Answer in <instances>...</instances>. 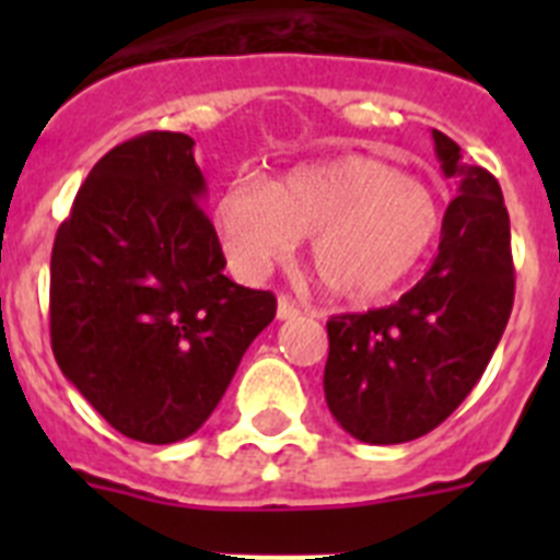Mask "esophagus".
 Returning a JSON list of instances; mask_svg holds the SVG:
<instances>
[{
	"label": "esophagus",
	"instance_id": "esophagus-1",
	"mask_svg": "<svg viewBox=\"0 0 560 560\" xmlns=\"http://www.w3.org/2000/svg\"><path fill=\"white\" fill-rule=\"evenodd\" d=\"M296 314H300V308L294 305V300L280 294V300H277V319H294Z\"/></svg>",
	"mask_w": 560,
	"mask_h": 560
}]
</instances>
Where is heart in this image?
Here are the masks:
<instances>
[{
  "mask_svg": "<svg viewBox=\"0 0 560 560\" xmlns=\"http://www.w3.org/2000/svg\"><path fill=\"white\" fill-rule=\"evenodd\" d=\"M212 224L232 269L255 277L308 237V260L334 300L378 303L432 252L443 210L429 185L373 156H339L271 182L235 179Z\"/></svg>",
  "mask_w": 560,
  "mask_h": 560,
  "instance_id": "obj_1",
  "label": "heart"
}]
</instances>
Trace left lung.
Listing matches in <instances>:
<instances>
[{
  "mask_svg": "<svg viewBox=\"0 0 560 560\" xmlns=\"http://www.w3.org/2000/svg\"><path fill=\"white\" fill-rule=\"evenodd\" d=\"M448 179L438 257L395 305L328 319L325 400L345 432L393 446L438 429L482 378L511 319L516 271L502 187L432 131Z\"/></svg>",
  "mask_w": 560,
  "mask_h": 560,
  "instance_id": "left-lung-1",
  "label": "left lung"
}]
</instances>
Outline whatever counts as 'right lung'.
<instances>
[{
	"label": "right lung",
	"mask_w": 560,
	"mask_h": 560,
	"mask_svg": "<svg viewBox=\"0 0 560 560\" xmlns=\"http://www.w3.org/2000/svg\"><path fill=\"white\" fill-rule=\"evenodd\" d=\"M192 145L148 131L112 148L49 260L58 368L117 432L153 446L201 429L277 311L271 291L224 275Z\"/></svg>",
	"instance_id": "right-lung-1"
}]
</instances>
